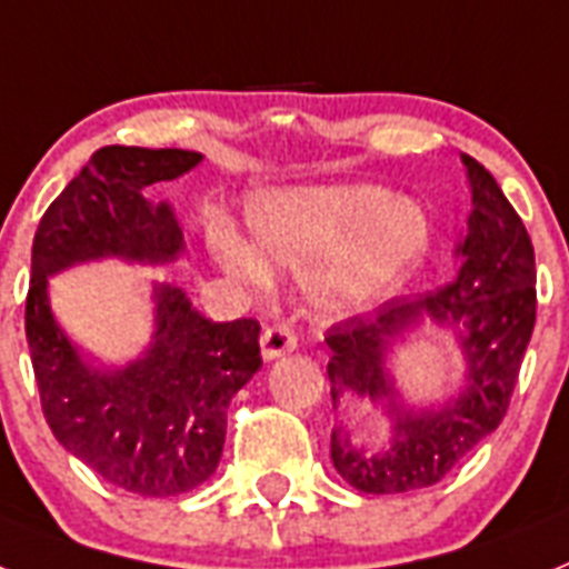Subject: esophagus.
<instances>
[{
    "label": "esophagus",
    "mask_w": 569,
    "mask_h": 569,
    "mask_svg": "<svg viewBox=\"0 0 569 569\" xmlns=\"http://www.w3.org/2000/svg\"><path fill=\"white\" fill-rule=\"evenodd\" d=\"M298 347V336L286 323H274V327H266V332L260 336V350L266 361H274L280 356H289Z\"/></svg>",
    "instance_id": "1"
}]
</instances>
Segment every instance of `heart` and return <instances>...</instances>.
<instances>
[{
	"label": "heart",
	"instance_id": "obj_1",
	"mask_svg": "<svg viewBox=\"0 0 569 569\" xmlns=\"http://www.w3.org/2000/svg\"><path fill=\"white\" fill-rule=\"evenodd\" d=\"M251 242L219 231V266L251 289H269L271 267L303 274L315 307L352 315L376 307L422 266L431 219L379 184H309L260 193L248 204Z\"/></svg>",
	"mask_w": 569,
	"mask_h": 569
}]
</instances>
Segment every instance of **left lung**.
I'll return each mask as SVG.
<instances>
[{
  "label": "left lung",
  "mask_w": 569,
  "mask_h": 569,
  "mask_svg": "<svg viewBox=\"0 0 569 569\" xmlns=\"http://www.w3.org/2000/svg\"><path fill=\"white\" fill-rule=\"evenodd\" d=\"M471 213L455 254L460 269L442 289L399 298L376 318L356 315L329 329L332 405L343 396L379 405L390 433L379 448L332 428V466L365 495H399L439 483L506 417L520 361L536 327V251L495 176L462 156ZM431 320L458 338L467 373L461 390L437 406L403 399L389 356L408 331Z\"/></svg>",
  "instance_id": "1"
}]
</instances>
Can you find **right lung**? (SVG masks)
<instances>
[{
  "instance_id": "add662e5",
  "label": "right lung",
  "mask_w": 569,
  "mask_h": 569,
  "mask_svg": "<svg viewBox=\"0 0 569 569\" xmlns=\"http://www.w3.org/2000/svg\"><path fill=\"white\" fill-rule=\"evenodd\" d=\"M193 150L100 147L42 213L31 248L26 338L46 422L103 480L144 498L184 495L217 471L226 410L262 367L254 318L211 321L173 283H152V338L130 365H103L66 336L49 277L80 262L167 266L184 254L170 202L144 190L190 173Z\"/></svg>"
}]
</instances>
